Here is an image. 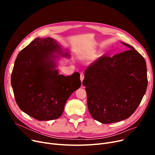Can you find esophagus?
Masks as SVG:
<instances>
[{
	"label": "esophagus",
	"mask_w": 155,
	"mask_h": 155,
	"mask_svg": "<svg viewBox=\"0 0 155 155\" xmlns=\"http://www.w3.org/2000/svg\"><path fill=\"white\" fill-rule=\"evenodd\" d=\"M84 73H80V80H81V82H82V81L84 80Z\"/></svg>",
	"instance_id": "1"
}]
</instances>
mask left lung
Returning <instances> with one entry per match:
<instances>
[{
  "label": "left lung",
  "instance_id": "left-lung-1",
  "mask_svg": "<svg viewBox=\"0 0 155 155\" xmlns=\"http://www.w3.org/2000/svg\"><path fill=\"white\" fill-rule=\"evenodd\" d=\"M129 50L112 57L103 56L85 71L88 111L103 124L117 123L131 116L141 102L148 85L143 56L127 43Z\"/></svg>",
  "mask_w": 155,
  "mask_h": 155
}]
</instances>
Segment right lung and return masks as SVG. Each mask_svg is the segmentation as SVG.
I'll return each mask as SVG.
<instances>
[{
  "instance_id": "add662e5",
  "label": "right lung",
  "mask_w": 155,
  "mask_h": 155,
  "mask_svg": "<svg viewBox=\"0 0 155 155\" xmlns=\"http://www.w3.org/2000/svg\"><path fill=\"white\" fill-rule=\"evenodd\" d=\"M69 57L51 38H37L19 52L11 74V85L19 107L39 120L59 118L71 94L81 86L80 74L60 75L59 56Z\"/></svg>"
}]
</instances>
